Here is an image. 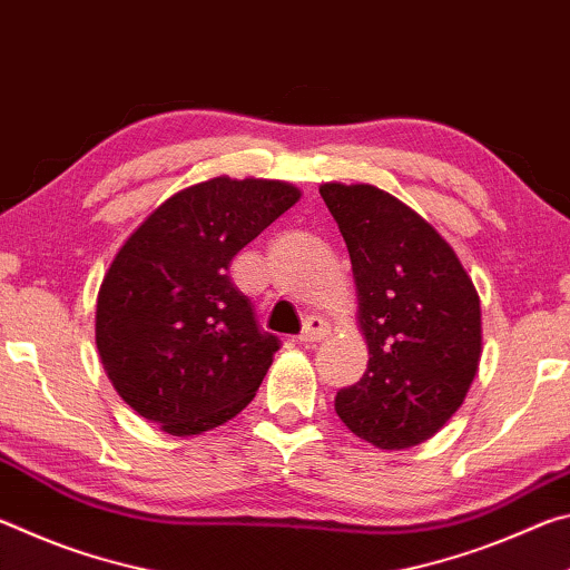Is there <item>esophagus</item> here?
<instances>
[{
	"label": "esophagus",
	"instance_id": "esophagus-1",
	"mask_svg": "<svg viewBox=\"0 0 570 570\" xmlns=\"http://www.w3.org/2000/svg\"><path fill=\"white\" fill-rule=\"evenodd\" d=\"M330 332H332V326L326 324L322 316H308L304 332H302V336H298V342H302V344H316V342L326 340V336H330Z\"/></svg>",
	"mask_w": 570,
	"mask_h": 570
}]
</instances>
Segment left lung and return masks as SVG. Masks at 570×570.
<instances>
[{"instance_id": "left-lung-1", "label": "left lung", "mask_w": 570, "mask_h": 570, "mask_svg": "<svg viewBox=\"0 0 570 570\" xmlns=\"http://www.w3.org/2000/svg\"><path fill=\"white\" fill-rule=\"evenodd\" d=\"M352 258L356 324L370 362L336 392L356 438L380 450L422 445L465 402L482 354L480 296L435 228L370 183H322Z\"/></svg>"}]
</instances>
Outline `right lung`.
<instances>
[{
    "label": "right lung",
    "mask_w": 570,
    "mask_h": 570,
    "mask_svg": "<svg viewBox=\"0 0 570 570\" xmlns=\"http://www.w3.org/2000/svg\"><path fill=\"white\" fill-rule=\"evenodd\" d=\"M298 198L284 180L208 178L163 200L115 254L95 344L115 392L168 435L234 420L264 382L278 340L258 330L228 264Z\"/></svg>",
    "instance_id": "right-lung-1"
}]
</instances>
